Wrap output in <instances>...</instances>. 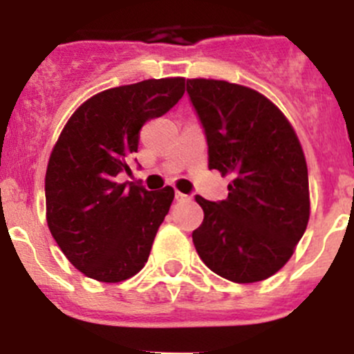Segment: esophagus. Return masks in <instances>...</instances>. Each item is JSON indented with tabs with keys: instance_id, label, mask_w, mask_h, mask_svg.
Returning <instances> with one entry per match:
<instances>
[{
	"instance_id": "34e87169",
	"label": "esophagus",
	"mask_w": 354,
	"mask_h": 354,
	"mask_svg": "<svg viewBox=\"0 0 354 354\" xmlns=\"http://www.w3.org/2000/svg\"><path fill=\"white\" fill-rule=\"evenodd\" d=\"M192 197H188V195H185V194H180V192H176V200L178 202H188V200H190Z\"/></svg>"
}]
</instances>
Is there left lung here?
I'll return each mask as SVG.
<instances>
[{
    "label": "left lung",
    "instance_id": "8db88e82",
    "mask_svg": "<svg viewBox=\"0 0 354 354\" xmlns=\"http://www.w3.org/2000/svg\"><path fill=\"white\" fill-rule=\"evenodd\" d=\"M187 92L205 131L209 167L233 178L226 200L195 197L203 209L192 233L195 250L224 279H267L291 259L308 224V169L298 137L253 88L192 78Z\"/></svg>",
    "mask_w": 354,
    "mask_h": 354
}]
</instances>
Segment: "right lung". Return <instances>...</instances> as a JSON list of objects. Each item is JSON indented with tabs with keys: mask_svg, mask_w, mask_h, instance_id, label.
Segmentation results:
<instances>
[{
	"mask_svg": "<svg viewBox=\"0 0 354 354\" xmlns=\"http://www.w3.org/2000/svg\"><path fill=\"white\" fill-rule=\"evenodd\" d=\"M183 94L181 77L108 88L63 128L46 171V219L66 259L87 277L121 283L147 262L174 190L118 183V174H131L142 127Z\"/></svg>",
	"mask_w": 354,
	"mask_h": 354,
	"instance_id": "add662e5",
	"label": "right lung"
}]
</instances>
